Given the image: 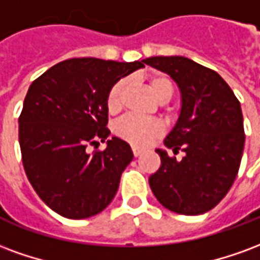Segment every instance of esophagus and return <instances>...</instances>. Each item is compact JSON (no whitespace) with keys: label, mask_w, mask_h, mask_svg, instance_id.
Masks as SVG:
<instances>
[{"label":"esophagus","mask_w":260,"mask_h":260,"mask_svg":"<svg viewBox=\"0 0 260 260\" xmlns=\"http://www.w3.org/2000/svg\"><path fill=\"white\" fill-rule=\"evenodd\" d=\"M132 152H134V156H135V157H139L142 153H143V150L138 149V147H134V149H132Z\"/></svg>","instance_id":"34e87169"}]
</instances>
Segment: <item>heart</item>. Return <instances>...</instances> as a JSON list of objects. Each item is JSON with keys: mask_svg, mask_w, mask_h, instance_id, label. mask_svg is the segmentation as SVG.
Wrapping results in <instances>:
<instances>
[{"mask_svg": "<svg viewBox=\"0 0 260 260\" xmlns=\"http://www.w3.org/2000/svg\"><path fill=\"white\" fill-rule=\"evenodd\" d=\"M150 87L158 100L167 102L173 96L174 86L173 82L161 74H154L150 76ZM129 79H119L110 89L107 96V108L111 114L119 113L124 107V99L128 87ZM163 124L156 118H142L138 115H128L115 125V134L121 139L131 143L135 147H146L154 139L163 134Z\"/></svg>", "mask_w": 260, "mask_h": 260, "instance_id": "1", "label": "heart"}]
</instances>
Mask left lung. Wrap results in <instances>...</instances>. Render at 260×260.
I'll return each instance as SVG.
<instances>
[{"instance_id": "obj_1", "label": "left lung", "mask_w": 260, "mask_h": 260, "mask_svg": "<svg viewBox=\"0 0 260 260\" xmlns=\"http://www.w3.org/2000/svg\"><path fill=\"white\" fill-rule=\"evenodd\" d=\"M143 62L170 75L180 87V117L164 145L185 152L177 160L157 149L161 166L149 185L171 212H209L227 195L240 170L245 143L240 102L217 72L192 59L150 57Z\"/></svg>"}]
</instances>
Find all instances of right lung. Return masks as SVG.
Returning a JSON list of instances; mask_svg holds the SVG:
<instances>
[{"label": "right lung", "instance_id": "1", "mask_svg": "<svg viewBox=\"0 0 260 260\" xmlns=\"http://www.w3.org/2000/svg\"><path fill=\"white\" fill-rule=\"evenodd\" d=\"M143 67V61L72 58L30 85L19 117L22 163L37 195L55 213L87 218L114 199L134 158L131 146L115 136L102 152L89 153L87 146L110 135V89Z\"/></svg>", "mask_w": 260, "mask_h": 260}]
</instances>
